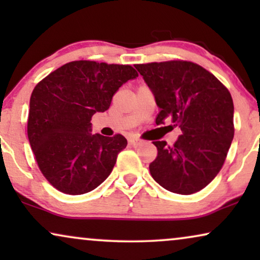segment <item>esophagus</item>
Masks as SVG:
<instances>
[{
  "label": "esophagus",
  "instance_id": "esophagus-1",
  "mask_svg": "<svg viewBox=\"0 0 260 260\" xmlns=\"http://www.w3.org/2000/svg\"><path fill=\"white\" fill-rule=\"evenodd\" d=\"M140 140H136V138H129V144L133 145V147H137L140 144Z\"/></svg>",
  "mask_w": 260,
  "mask_h": 260
}]
</instances>
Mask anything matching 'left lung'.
I'll return each mask as SVG.
<instances>
[{"instance_id":"8db88e82","label":"left lung","mask_w":260,"mask_h":260,"mask_svg":"<svg viewBox=\"0 0 260 260\" xmlns=\"http://www.w3.org/2000/svg\"><path fill=\"white\" fill-rule=\"evenodd\" d=\"M135 67L155 95L156 124L170 120L182 131L173 145L152 142L157 148L149 166L152 179L177 194L204 189L221 170L234 136L230 91L204 67L186 60Z\"/></svg>"}]
</instances>
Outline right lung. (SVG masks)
I'll return each instance as SVG.
<instances>
[{
    "label": "right lung",
    "instance_id": "right-lung-1",
    "mask_svg": "<svg viewBox=\"0 0 260 260\" xmlns=\"http://www.w3.org/2000/svg\"><path fill=\"white\" fill-rule=\"evenodd\" d=\"M138 73L133 66L77 60L39 81L30 95L27 134L39 169L59 191L88 193L104 182L126 147L120 134L92 135L91 118Z\"/></svg>",
    "mask_w": 260,
    "mask_h": 260
}]
</instances>
